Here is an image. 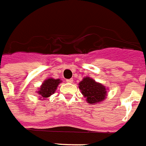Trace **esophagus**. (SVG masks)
Masks as SVG:
<instances>
[{
  "label": "esophagus",
  "mask_w": 146,
  "mask_h": 146,
  "mask_svg": "<svg viewBox=\"0 0 146 146\" xmlns=\"http://www.w3.org/2000/svg\"><path fill=\"white\" fill-rule=\"evenodd\" d=\"M67 82H68V83H72V82H73V79H72V78L67 79Z\"/></svg>",
  "instance_id": "34e87169"
}]
</instances>
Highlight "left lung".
<instances>
[{"label":"left lung","instance_id":"8db88e82","mask_svg":"<svg viewBox=\"0 0 146 146\" xmlns=\"http://www.w3.org/2000/svg\"><path fill=\"white\" fill-rule=\"evenodd\" d=\"M79 89L82 94L86 98V101L90 104L98 103L104 101L107 91L103 85L98 83L89 77H86L79 82Z\"/></svg>","mask_w":146,"mask_h":146}]
</instances>
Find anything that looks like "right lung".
Returning <instances> with one entry per match:
<instances>
[{
	"label": "right lung",
	"instance_id": "1",
	"mask_svg": "<svg viewBox=\"0 0 146 146\" xmlns=\"http://www.w3.org/2000/svg\"><path fill=\"white\" fill-rule=\"evenodd\" d=\"M60 82L61 81L60 79L48 78L43 82L38 93L42 96V98H48L52 94H54V92L57 88V86Z\"/></svg>",
	"mask_w": 146,
	"mask_h": 146
}]
</instances>
